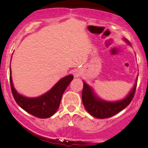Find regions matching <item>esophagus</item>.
Here are the masks:
<instances>
[{
  "mask_svg": "<svg viewBox=\"0 0 148 148\" xmlns=\"http://www.w3.org/2000/svg\"><path fill=\"white\" fill-rule=\"evenodd\" d=\"M74 76H75L76 77H78V76H79L80 75H81V73H80L79 71H76V72L74 73Z\"/></svg>",
  "mask_w": 148,
  "mask_h": 148,
  "instance_id": "esophagus-1",
  "label": "esophagus"
}]
</instances>
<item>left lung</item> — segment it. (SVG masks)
I'll use <instances>...</instances> for the list:
<instances>
[{"instance_id":"left-lung-1","label":"left lung","mask_w":148,"mask_h":148,"mask_svg":"<svg viewBox=\"0 0 148 148\" xmlns=\"http://www.w3.org/2000/svg\"><path fill=\"white\" fill-rule=\"evenodd\" d=\"M128 44H130L125 39ZM135 84L131 92L125 99L116 102H109L100 100L94 95L89 86L84 82V88L82 91V101L86 111L92 116L97 118L103 119L113 116L125 108L133 99L136 90Z\"/></svg>"}]
</instances>
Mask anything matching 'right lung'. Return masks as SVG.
I'll return each mask as SVG.
<instances>
[{"instance_id":"1","label":"right lung","mask_w":148,"mask_h":148,"mask_svg":"<svg viewBox=\"0 0 148 148\" xmlns=\"http://www.w3.org/2000/svg\"><path fill=\"white\" fill-rule=\"evenodd\" d=\"M10 73L11 90L16 102L24 111L39 118H47L55 114L60 106L64 90L74 78L72 74L67 76L60 79L46 94L36 98H28L21 95L16 91L12 81L11 69Z\"/></svg>"}]
</instances>
